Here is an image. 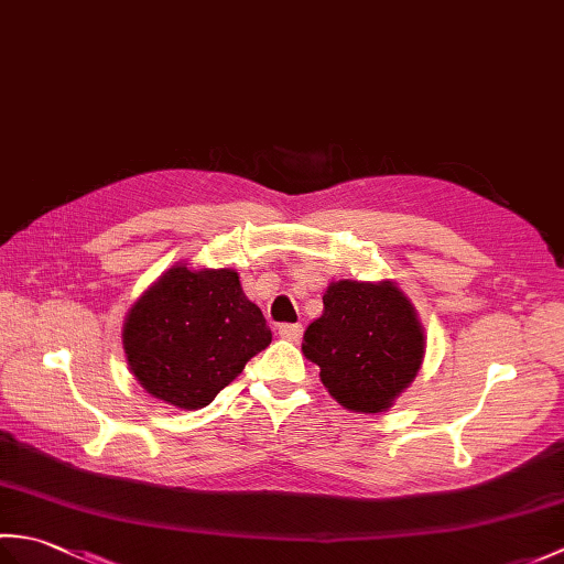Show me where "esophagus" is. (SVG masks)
Returning a JSON list of instances; mask_svg holds the SVG:
<instances>
[{"instance_id": "1", "label": "esophagus", "mask_w": 564, "mask_h": 564, "mask_svg": "<svg viewBox=\"0 0 564 564\" xmlns=\"http://www.w3.org/2000/svg\"><path fill=\"white\" fill-rule=\"evenodd\" d=\"M301 334H303V327H301V325H281V327H279V337H281V339L297 341V339H301Z\"/></svg>"}]
</instances>
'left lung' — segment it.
I'll list each match as a JSON object with an SVG mask.
<instances>
[{"label": "left lung", "mask_w": 564, "mask_h": 564, "mask_svg": "<svg viewBox=\"0 0 564 564\" xmlns=\"http://www.w3.org/2000/svg\"><path fill=\"white\" fill-rule=\"evenodd\" d=\"M325 310L303 337L307 361L344 410L378 414L412 386L426 334L410 297L394 281H332Z\"/></svg>", "instance_id": "8db88e82"}]
</instances>
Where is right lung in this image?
Returning <instances> with one entry per match:
<instances>
[{"label":"right lung","mask_w":564,"mask_h":564,"mask_svg":"<svg viewBox=\"0 0 564 564\" xmlns=\"http://www.w3.org/2000/svg\"><path fill=\"white\" fill-rule=\"evenodd\" d=\"M271 344L261 310L232 269L178 261L142 293L123 322L130 373L152 398L200 410Z\"/></svg>","instance_id":"add662e5"}]
</instances>
